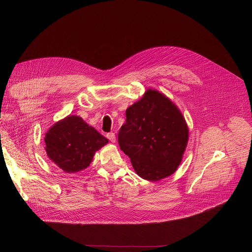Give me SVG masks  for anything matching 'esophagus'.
Wrapping results in <instances>:
<instances>
[{"label": "esophagus", "instance_id": "1", "mask_svg": "<svg viewBox=\"0 0 252 252\" xmlns=\"http://www.w3.org/2000/svg\"><path fill=\"white\" fill-rule=\"evenodd\" d=\"M106 136H107V139H108L110 142H112V143L116 142V134H114L113 132L107 133V134H106Z\"/></svg>", "mask_w": 252, "mask_h": 252}]
</instances>
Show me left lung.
I'll return each mask as SVG.
<instances>
[{"label":"left lung","mask_w":252,"mask_h":252,"mask_svg":"<svg viewBox=\"0 0 252 252\" xmlns=\"http://www.w3.org/2000/svg\"><path fill=\"white\" fill-rule=\"evenodd\" d=\"M182 112L168 97L148 89L126 110L119 145L142 179L156 182L178 169L188 142Z\"/></svg>","instance_id":"obj_1"}]
</instances>
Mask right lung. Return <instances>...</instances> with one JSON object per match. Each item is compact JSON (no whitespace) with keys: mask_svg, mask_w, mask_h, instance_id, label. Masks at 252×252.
<instances>
[{"mask_svg":"<svg viewBox=\"0 0 252 252\" xmlns=\"http://www.w3.org/2000/svg\"><path fill=\"white\" fill-rule=\"evenodd\" d=\"M48 158L67 173L87 168L93 158L108 140L78 116H68L45 134Z\"/></svg>","mask_w":252,"mask_h":252,"instance_id":"add662e5","label":"right lung"}]
</instances>
